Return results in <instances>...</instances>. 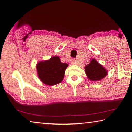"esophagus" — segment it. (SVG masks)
I'll return each instance as SVG.
<instances>
[{"instance_id":"34e87169","label":"esophagus","mask_w":132,"mask_h":132,"mask_svg":"<svg viewBox=\"0 0 132 132\" xmlns=\"http://www.w3.org/2000/svg\"><path fill=\"white\" fill-rule=\"evenodd\" d=\"M71 63L73 64H79V61H77V59H73L72 61H71Z\"/></svg>"}]
</instances>
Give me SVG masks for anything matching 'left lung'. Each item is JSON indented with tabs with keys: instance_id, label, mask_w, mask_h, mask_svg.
<instances>
[{
	"instance_id": "1",
	"label": "left lung",
	"mask_w": 132,
	"mask_h": 132,
	"mask_svg": "<svg viewBox=\"0 0 132 132\" xmlns=\"http://www.w3.org/2000/svg\"><path fill=\"white\" fill-rule=\"evenodd\" d=\"M85 73L91 81H99L107 75V71L95 59H93L90 63L85 66Z\"/></svg>"
}]
</instances>
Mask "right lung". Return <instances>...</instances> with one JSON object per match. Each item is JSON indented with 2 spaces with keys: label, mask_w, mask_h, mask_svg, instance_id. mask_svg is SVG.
<instances>
[{
  "label": "right lung",
  "mask_w": 132,
  "mask_h": 132,
  "mask_svg": "<svg viewBox=\"0 0 132 132\" xmlns=\"http://www.w3.org/2000/svg\"><path fill=\"white\" fill-rule=\"evenodd\" d=\"M68 66L67 63H62L59 57H52L37 64L38 76L45 84L53 86L63 80Z\"/></svg>",
  "instance_id": "add662e5"
}]
</instances>
